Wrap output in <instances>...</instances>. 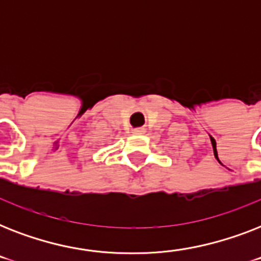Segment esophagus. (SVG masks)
<instances>
[{
	"label": "esophagus",
	"instance_id": "1",
	"mask_svg": "<svg viewBox=\"0 0 261 261\" xmlns=\"http://www.w3.org/2000/svg\"><path fill=\"white\" fill-rule=\"evenodd\" d=\"M133 133H134L135 135H141L145 133V128H142V127H139V128H134V130H133Z\"/></svg>",
	"mask_w": 261,
	"mask_h": 261
}]
</instances>
